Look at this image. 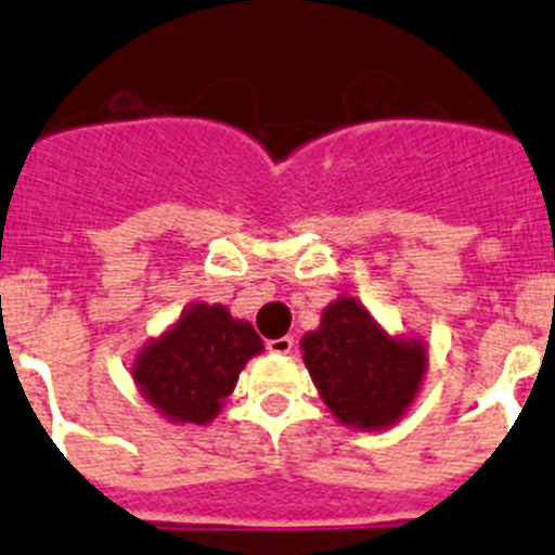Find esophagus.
Returning <instances> with one entry per match:
<instances>
[{
  "label": "esophagus",
  "mask_w": 555,
  "mask_h": 555,
  "mask_svg": "<svg viewBox=\"0 0 555 555\" xmlns=\"http://www.w3.org/2000/svg\"><path fill=\"white\" fill-rule=\"evenodd\" d=\"M266 347H268V352H273V354H289V352H293V347H295V338L293 336L271 338Z\"/></svg>",
  "instance_id": "34e87169"
}]
</instances>
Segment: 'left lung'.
<instances>
[{"label":"left lung","mask_w":555,"mask_h":555,"mask_svg":"<svg viewBox=\"0 0 555 555\" xmlns=\"http://www.w3.org/2000/svg\"><path fill=\"white\" fill-rule=\"evenodd\" d=\"M300 349L333 417L360 431H382L401 421L428 369L421 341L385 333L354 298L333 300Z\"/></svg>","instance_id":"left-lung-1"}]
</instances>
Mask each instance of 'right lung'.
<instances>
[{"label": "right lung", "mask_w": 555, "mask_h": 555, "mask_svg": "<svg viewBox=\"0 0 555 555\" xmlns=\"http://www.w3.org/2000/svg\"><path fill=\"white\" fill-rule=\"evenodd\" d=\"M262 352V338L224 306L192 304L170 331L152 338L132 363L143 398L173 423H211L235 390L246 360Z\"/></svg>", "instance_id": "1"}]
</instances>
